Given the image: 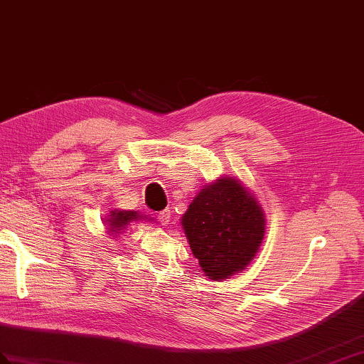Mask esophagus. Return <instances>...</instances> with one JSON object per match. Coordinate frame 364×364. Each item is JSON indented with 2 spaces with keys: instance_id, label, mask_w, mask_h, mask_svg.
<instances>
[{
  "instance_id": "esophagus-1",
  "label": "esophagus",
  "mask_w": 364,
  "mask_h": 364,
  "mask_svg": "<svg viewBox=\"0 0 364 364\" xmlns=\"http://www.w3.org/2000/svg\"><path fill=\"white\" fill-rule=\"evenodd\" d=\"M156 220L160 221V225L167 226V225H169V221H171V210L169 209H164L161 212H158L156 213Z\"/></svg>"
}]
</instances>
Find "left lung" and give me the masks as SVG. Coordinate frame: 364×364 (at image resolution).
<instances>
[{
    "label": "left lung",
    "instance_id": "obj_1",
    "mask_svg": "<svg viewBox=\"0 0 364 364\" xmlns=\"http://www.w3.org/2000/svg\"><path fill=\"white\" fill-rule=\"evenodd\" d=\"M181 225L203 272L225 279L252 262L266 220L252 193L234 178H221L201 189Z\"/></svg>",
    "mask_w": 364,
    "mask_h": 364
}]
</instances>
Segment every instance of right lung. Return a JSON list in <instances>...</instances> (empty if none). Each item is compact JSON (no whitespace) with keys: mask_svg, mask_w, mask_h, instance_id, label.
I'll list each match as a JSON object with an SVG mask.
<instances>
[{"mask_svg":"<svg viewBox=\"0 0 364 364\" xmlns=\"http://www.w3.org/2000/svg\"><path fill=\"white\" fill-rule=\"evenodd\" d=\"M109 217L110 218L107 220V226L110 232H114V235L119 234V230H123L130 221H135L139 218L138 213L132 210H112Z\"/></svg>","mask_w":364,"mask_h":364,"instance_id":"obj_1","label":"right lung"}]
</instances>
